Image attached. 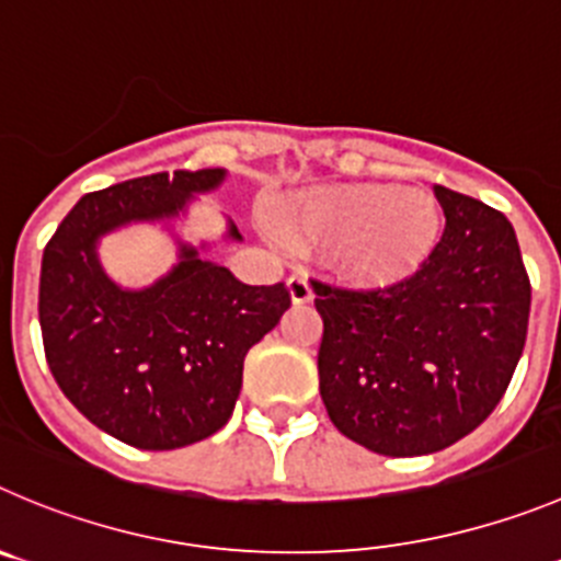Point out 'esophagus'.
<instances>
[{
	"mask_svg": "<svg viewBox=\"0 0 561 561\" xmlns=\"http://www.w3.org/2000/svg\"><path fill=\"white\" fill-rule=\"evenodd\" d=\"M287 290H290L293 305H310L312 301V287L305 274H293L290 279H287Z\"/></svg>",
	"mask_w": 561,
	"mask_h": 561,
	"instance_id": "obj_1",
	"label": "esophagus"
}]
</instances>
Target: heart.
Segmentation results:
<instances>
[{
	"mask_svg": "<svg viewBox=\"0 0 561 561\" xmlns=\"http://www.w3.org/2000/svg\"><path fill=\"white\" fill-rule=\"evenodd\" d=\"M439 207L428 193L354 182L312 187L287 204L279 234L293 249L329 245L332 265L368 287L404 282L432 256Z\"/></svg>",
	"mask_w": 561,
	"mask_h": 561,
	"instance_id": "b5f03b06",
	"label": "heart"
}]
</instances>
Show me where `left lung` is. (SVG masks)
Listing matches in <instances>:
<instances>
[{"instance_id": "1", "label": "left lung", "mask_w": 561, "mask_h": 561, "mask_svg": "<svg viewBox=\"0 0 561 561\" xmlns=\"http://www.w3.org/2000/svg\"><path fill=\"white\" fill-rule=\"evenodd\" d=\"M446 229L404 282L312 279L323 318L321 399L340 434L385 457L443 451L499 407L526 345L531 285L515 229L434 185Z\"/></svg>"}]
</instances>
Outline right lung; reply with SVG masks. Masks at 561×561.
I'll return each instance as SVG.
<instances>
[{
	"mask_svg": "<svg viewBox=\"0 0 561 561\" xmlns=\"http://www.w3.org/2000/svg\"><path fill=\"white\" fill-rule=\"evenodd\" d=\"M224 169L174 171L88 193L44 249L38 318L51 376L102 432L144 451H171L232 417L243 359L290 307L285 282L243 285L180 240V263L144 290L115 285L99 238L135 221H171ZM229 240H240L229 221Z\"/></svg>",
	"mask_w": 561,
	"mask_h": 561,
	"instance_id": "add662e5",
	"label": "right lung"
}]
</instances>
